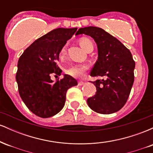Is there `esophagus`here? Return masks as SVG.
I'll return each mask as SVG.
<instances>
[{"label": "esophagus", "instance_id": "obj_1", "mask_svg": "<svg viewBox=\"0 0 153 153\" xmlns=\"http://www.w3.org/2000/svg\"><path fill=\"white\" fill-rule=\"evenodd\" d=\"M84 84V82L83 81H79L78 82V85H80V86H81Z\"/></svg>", "mask_w": 153, "mask_h": 153}]
</instances>
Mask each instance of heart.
Masks as SVG:
<instances>
[{"mask_svg": "<svg viewBox=\"0 0 153 153\" xmlns=\"http://www.w3.org/2000/svg\"><path fill=\"white\" fill-rule=\"evenodd\" d=\"M80 45L86 52L91 50V49H94V45H93L92 42L88 38L80 39ZM65 50L66 46H64L60 52L61 56L64 55L65 53ZM88 69V66L85 64H75L68 67L66 69V73L73 77L80 78V77L83 76Z\"/></svg>", "mask_w": 153, "mask_h": 153, "instance_id": "obj_1", "label": "heart"}]
</instances>
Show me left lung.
<instances>
[{
  "mask_svg": "<svg viewBox=\"0 0 153 153\" xmlns=\"http://www.w3.org/2000/svg\"><path fill=\"white\" fill-rule=\"evenodd\" d=\"M82 34L94 39L98 47V59L91 76L103 78L92 82L97 91L88 99V105L102 114L118 111L127 102L134 82L135 62L130 51L101 28H80L75 35Z\"/></svg>",
  "mask_w": 153,
  "mask_h": 153,
  "instance_id": "left-lung-1",
  "label": "left lung"
}]
</instances>
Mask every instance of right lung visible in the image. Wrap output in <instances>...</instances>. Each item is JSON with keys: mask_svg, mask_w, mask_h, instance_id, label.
Listing matches in <instances>:
<instances>
[{"mask_svg": "<svg viewBox=\"0 0 153 153\" xmlns=\"http://www.w3.org/2000/svg\"><path fill=\"white\" fill-rule=\"evenodd\" d=\"M77 28H57L37 39L26 49L18 61L16 79L21 98L29 110L42 118L59 113L66 93L78 82L69 75L53 82L51 75H61L57 62L59 52Z\"/></svg>", "mask_w": 153, "mask_h": 153, "instance_id": "right-lung-1", "label": "right lung"}]
</instances>
